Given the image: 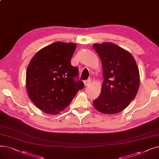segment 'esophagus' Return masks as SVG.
<instances>
[{
    "label": "esophagus",
    "mask_w": 159,
    "mask_h": 159,
    "mask_svg": "<svg viewBox=\"0 0 159 159\" xmlns=\"http://www.w3.org/2000/svg\"><path fill=\"white\" fill-rule=\"evenodd\" d=\"M91 82H92V79H88V80H86L84 81V85H85V86L89 85V84L91 83Z\"/></svg>",
    "instance_id": "1"
}]
</instances>
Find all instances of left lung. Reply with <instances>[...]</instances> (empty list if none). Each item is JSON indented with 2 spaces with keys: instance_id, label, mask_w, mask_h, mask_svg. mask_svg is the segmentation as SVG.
<instances>
[{
  "instance_id": "obj_1",
  "label": "left lung",
  "mask_w": 159,
  "mask_h": 159,
  "mask_svg": "<svg viewBox=\"0 0 159 159\" xmlns=\"http://www.w3.org/2000/svg\"><path fill=\"white\" fill-rule=\"evenodd\" d=\"M93 47L101 58L104 79L93 107L102 114L118 113L128 107L137 94L139 67L131 54L118 45L102 43Z\"/></svg>"
}]
</instances>
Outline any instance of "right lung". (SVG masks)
Segmentation results:
<instances>
[{"instance_id": "obj_1", "label": "right lung", "mask_w": 159, "mask_h": 159, "mask_svg": "<svg viewBox=\"0 0 159 159\" xmlns=\"http://www.w3.org/2000/svg\"><path fill=\"white\" fill-rule=\"evenodd\" d=\"M74 43L57 41L39 50L30 60L26 74L29 98L45 113L57 114L84 88L79 69L71 64Z\"/></svg>"}]
</instances>
